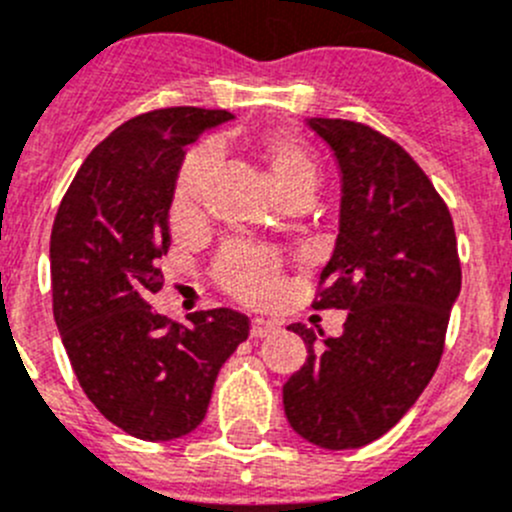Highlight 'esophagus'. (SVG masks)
I'll list each match as a JSON object with an SVG mask.
<instances>
[{
    "mask_svg": "<svg viewBox=\"0 0 512 512\" xmlns=\"http://www.w3.org/2000/svg\"><path fill=\"white\" fill-rule=\"evenodd\" d=\"M276 332V324L274 321H266V319H253L251 321V337L253 339H264L269 334Z\"/></svg>",
    "mask_w": 512,
    "mask_h": 512,
    "instance_id": "obj_1",
    "label": "esophagus"
}]
</instances>
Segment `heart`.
<instances>
[{"label":"heart","mask_w":512,"mask_h":512,"mask_svg":"<svg viewBox=\"0 0 512 512\" xmlns=\"http://www.w3.org/2000/svg\"><path fill=\"white\" fill-rule=\"evenodd\" d=\"M259 158L264 160L271 180L286 198V203L311 201L319 188L321 163L306 140L299 135L279 133L269 135L259 145ZM216 155L213 150L203 148L188 155L175 180L173 206L170 216L175 223L186 226L193 223L201 213L203 198L213 178ZM216 279L226 294L243 304H266L274 299L281 289V264L274 253L253 246H233L223 253L216 264Z\"/></svg>","instance_id":"heart-1"}]
</instances>
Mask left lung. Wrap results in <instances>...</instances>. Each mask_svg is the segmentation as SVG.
<instances>
[{
  "label": "left lung",
  "mask_w": 512,
  "mask_h": 512,
  "mask_svg": "<svg viewBox=\"0 0 512 512\" xmlns=\"http://www.w3.org/2000/svg\"><path fill=\"white\" fill-rule=\"evenodd\" d=\"M306 125L342 173L337 246L314 309L349 314L342 337L321 344L289 326L309 357L284 384V412L304 440L352 450L392 430L432 379L462 271L450 211L402 145L352 120Z\"/></svg>",
  "instance_id": "obj_1"
}]
</instances>
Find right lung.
Wrapping results in <instances>:
<instances>
[{"label":"right lung","instance_id":"1","mask_svg":"<svg viewBox=\"0 0 512 512\" xmlns=\"http://www.w3.org/2000/svg\"><path fill=\"white\" fill-rule=\"evenodd\" d=\"M226 120V110L163 107L123 123L80 165L52 226V311L77 382L138 440L196 430L223 362L248 339V316L233 309L196 311L183 326L148 304L163 289L186 145Z\"/></svg>","mask_w":512,"mask_h":512}]
</instances>
